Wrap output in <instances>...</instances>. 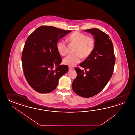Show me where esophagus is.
<instances>
[{"label": "esophagus", "mask_w": 135, "mask_h": 135, "mask_svg": "<svg viewBox=\"0 0 135 135\" xmlns=\"http://www.w3.org/2000/svg\"><path fill=\"white\" fill-rule=\"evenodd\" d=\"M69 70H71V69H74V68H73V67H71V66H69Z\"/></svg>", "instance_id": "1"}]
</instances>
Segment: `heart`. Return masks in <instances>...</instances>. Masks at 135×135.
Returning a JSON list of instances; mask_svg holds the SVG:
<instances>
[{"mask_svg": "<svg viewBox=\"0 0 135 135\" xmlns=\"http://www.w3.org/2000/svg\"><path fill=\"white\" fill-rule=\"evenodd\" d=\"M69 40L70 44L76 45L74 55H68L64 58L63 63L69 66H74L80 63L81 57L87 58L91 55L95 48V42L93 37L79 31H75L69 36ZM58 52L61 55H66L68 46L65 40H60L57 44Z\"/></svg>", "mask_w": 135, "mask_h": 135, "instance_id": "obj_1", "label": "heart"}]
</instances>
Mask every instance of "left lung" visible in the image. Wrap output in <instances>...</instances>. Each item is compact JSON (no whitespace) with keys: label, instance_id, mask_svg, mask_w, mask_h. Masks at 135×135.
I'll return each mask as SVG.
<instances>
[{"label":"left lung","instance_id":"8db88e82","mask_svg":"<svg viewBox=\"0 0 135 135\" xmlns=\"http://www.w3.org/2000/svg\"><path fill=\"white\" fill-rule=\"evenodd\" d=\"M94 37L95 48L91 55L80 64L85 72L75 68L77 77L72 85L73 91L83 98L97 95L106 86L112 76L115 63L113 46L109 37L100 30H85Z\"/></svg>","mask_w":135,"mask_h":135}]
</instances>
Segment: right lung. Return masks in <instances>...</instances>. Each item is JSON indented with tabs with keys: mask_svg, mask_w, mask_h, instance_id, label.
I'll list each match as a JSON object with an SVG mask.
<instances>
[{
	"mask_svg": "<svg viewBox=\"0 0 135 135\" xmlns=\"http://www.w3.org/2000/svg\"><path fill=\"white\" fill-rule=\"evenodd\" d=\"M71 30L41 26L26 40L22 55L23 71L27 83L37 92L46 94L57 86L60 78L68 71L57 49L58 41ZM55 66L56 69L54 70Z\"/></svg>",
	"mask_w": 135,
	"mask_h": 135,
	"instance_id": "obj_1",
	"label": "right lung"
}]
</instances>
